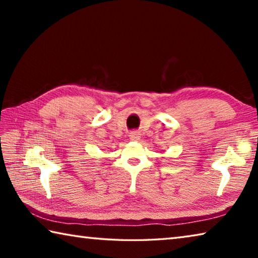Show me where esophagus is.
I'll list each match as a JSON object with an SVG mask.
<instances>
[{
	"label": "esophagus",
	"instance_id": "34e87169",
	"mask_svg": "<svg viewBox=\"0 0 258 258\" xmlns=\"http://www.w3.org/2000/svg\"><path fill=\"white\" fill-rule=\"evenodd\" d=\"M140 133L139 132H132V133H130V139L132 140V141H139L140 140Z\"/></svg>",
	"mask_w": 258,
	"mask_h": 258
}]
</instances>
